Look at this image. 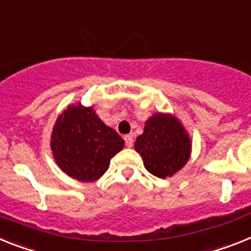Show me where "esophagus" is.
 <instances>
[{
    "label": "esophagus",
    "instance_id": "esophagus-1",
    "mask_svg": "<svg viewBox=\"0 0 251 251\" xmlns=\"http://www.w3.org/2000/svg\"><path fill=\"white\" fill-rule=\"evenodd\" d=\"M124 140H125L126 147H129V148H131L132 143H134V139H132V136L131 135H125V136H124Z\"/></svg>",
    "mask_w": 251,
    "mask_h": 251
}]
</instances>
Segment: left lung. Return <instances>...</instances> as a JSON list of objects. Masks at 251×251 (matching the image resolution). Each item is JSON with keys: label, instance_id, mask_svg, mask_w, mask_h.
Masks as SVG:
<instances>
[{"label": "left lung", "instance_id": "8db88e82", "mask_svg": "<svg viewBox=\"0 0 251 251\" xmlns=\"http://www.w3.org/2000/svg\"><path fill=\"white\" fill-rule=\"evenodd\" d=\"M190 149V139L180 122L163 113L147 121L144 132L135 142V151L142 155L145 168L159 178L170 177L184 167Z\"/></svg>", "mask_w": 251, "mask_h": 251}]
</instances>
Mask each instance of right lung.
Masks as SVG:
<instances>
[{"instance_id": "1", "label": "right lung", "mask_w": 251, "mask_h": 251, "mask_svg": "<svg viewBox=\"0 0 251 251\" xmlns=\"http://www.w3.org/2000/svg\"><path fill=\"white\" fill-rule=\"evenodd\" d=\"M50 148L57 165L73 178L96 181L108 170L124 140L106 126L92 107L70 106L56 121Z\"/></svg>"}]
</instances>
